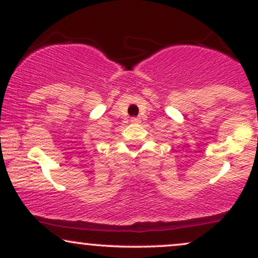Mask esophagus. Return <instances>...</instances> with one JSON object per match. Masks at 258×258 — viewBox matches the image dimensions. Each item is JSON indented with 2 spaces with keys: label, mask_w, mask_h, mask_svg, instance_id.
Segmentation results:
<instances>
[{
  "label": "esophagus",
  "mask_w": 258,
  "mask_h": 258,
  "mask_svg": "<svg viewBox=\"0 0 258 258\" xmlns=\"http://www.w3.org/2000/svg\"><path fill=\"white\" fill-rule=\"evenodd\" d=\"M139 121H141L139 120V117H132L131 119V122H133V123H138Z\"/></svg>",
  "instance_id": "1"
}]
</instances>
